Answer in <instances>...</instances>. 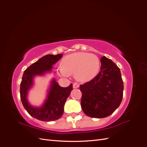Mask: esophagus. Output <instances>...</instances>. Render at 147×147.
<instances>
[{
  "mask_svg": "<svg viewBox=\"0 0 147 147\" xmlns=\"http://www.w3.org/2000/svg\"><path fill=\"white\" fill-rule=\"evenodd\" d=\"M79 87V84L77 83H75L73 84V88H77Z\"/></svg>",
  "mask_w": 147,
  "mask_h": 147,
  "instance_id": "obj_1",
  "label": "esophagus"
}]
</instances>
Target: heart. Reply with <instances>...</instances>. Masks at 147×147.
Returning a JSON list of instances; mask_svg holds the SVG:
<instances>
[{
    "mask_svg": "<svg viewBox=\"0 0 147 147\" xmlns=\"http://www.w3.org/2000/svg\"><path fill=\"white\" fill-rule=\"evenodd\" d=\"M63 65L57 67L61 76L67 77L74 73L75 78L80 82H88L94 78L99 72L100 61L94 54L78 52L66 56L62 61Z\"/></svg>",
    "mask_w": 147,
    "mask_h": 147,
    "instance_id": "1",
    "label": "heart"
}]
</instances>
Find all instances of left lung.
Masks as SVG:
<instances>
[{
    "label": "left lung",
    "instance_id": "1",
    "mask_svg": "<svg viewBox=\"0 0 147 147\" xmlns=\"http://www.w3.org/2000/svg\"><path fill=\"white\" fill-rule=\"evenodd\" d=\"M100 71L90 82L81 84V105L91 118H102L112 115L122 101L123 82L118 67L105 56L100 59Z\"/></svg>",
    "mask_w": 147,
    "mask_h": 147
}]
</instances>
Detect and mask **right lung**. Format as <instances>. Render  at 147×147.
<instances>
[{
	"instance_id": "right-lung-1",
	"label": "right lung",
	"mask_w": 147,
	"mask_h": 147,
	"mask_svg": "<svg viewBox=\"0 0 147 147\" xmlns=\"http://www.w3.org/2000/svg\"><path fill=\"white\" fill-rule=\"evenodd\" d=\"M62 56V54L48 55L41 57L24 70L22 78L20 84V97L22 104L30 116L40 121H55L61 117L64 112L65 101L73 90L72 84L71 83L65 88L61 87L54 80L52 82L47 100L40 108L33 107L28 103V91L32 86L35 75H42L47 71H50L52 65L57 63Z\"/></svg>"
}]
</instances>
